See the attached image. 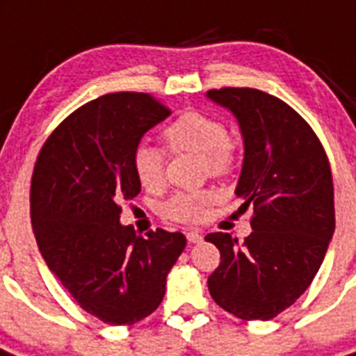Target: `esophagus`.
<instances>
[{
	"mask_svg": "<svg viewBox=\"0 0 356 356\" xmlns=\"http://www.w3.org/2000/svg\"><path fill=\"white\" fill-rule=\"evenodd\" d=\"M202 239H203V236L200 232H187V241L189 243H202Z\"/></svg>",
	"mask_w": 356,
	"mask_h": 356,
	"instance_id": "1",
	"label": "esophagus"
}]
</instances>
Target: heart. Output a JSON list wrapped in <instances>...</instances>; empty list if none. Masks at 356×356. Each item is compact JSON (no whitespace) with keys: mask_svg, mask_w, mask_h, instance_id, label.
<instances>
[{"mask_svg":"<svg viewBox=\"0 0 356 356\" xmlns=\"http://www.w3.org/2000/svg\"><path fill=\"white\" fill-rule=\"evenodd\" d=\"M163 138L172 151L200 154L211 176H225L232 171L236 160L234 145L229 140L227 127L218 118L200 111H185L163 129ZM131 163L142 187L158 189L163 184L165 154L160 147L145 140L140 142L133 149ZM211 202L212 193L209 191L176 193L163 203L162 212L175 221L191 223L202 220Z\"/></svg>","mask_w":356,"mask_h":356,"instance_id":"1","label":"heart"}]
</instances>
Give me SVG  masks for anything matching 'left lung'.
Wrapping results in <instances>:
<instances>
[{"instance_id":"8db88e82","label":"left lung","mask_w":356,"mask_h":356,"mask_svg":"<svg viewBox=\"0 0 356 356\" xmlns=\"http://www.w3.org/2000/svg\"><path fill=\"white\" fill-rule=\"evenodd\" d=\"M236 117L243 136L239 211L254 207L252 234H209L221 254L209 277L212 299L243 321H270L290 308L323 265L333 232V178L314 129L277 97L252 88L207 91Z\"/></svg>"}]
</instances>
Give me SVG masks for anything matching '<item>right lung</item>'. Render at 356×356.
Wrapping results in <instances>:
<instances>
[{
  "instance_id": "obj_1",
  "label": "right lung",
  "mask_w": 356,
  "mask_h": 356,
  "mask_svg": "<svg viewBox=\"0 0 356 356\" xmlns=\"http://www.w3.org/2000/svg\"><path fill=\"white\" fill-rule=\"evenodd\" d=\"M169 113L147 93L102 95L51 133L33 167L30 214L42 259L106 324L129 326L153 314L187 245L181 232L142 238L120 223V202L140 193L133 149Z\"/></svg>"
}]
</instances>
